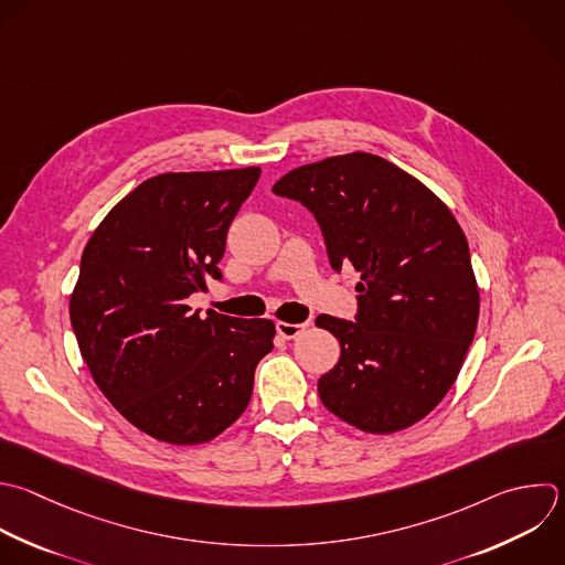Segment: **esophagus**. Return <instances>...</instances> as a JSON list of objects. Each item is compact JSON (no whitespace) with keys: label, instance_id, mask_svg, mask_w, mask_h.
Returning a JSON list of instances; mask_svg holds the SVG:
<instances>
[{"label":"esophagus","instance_id":"esophagus-1","mask_svg":"<svg viewBox=\"0 0 565 565\" xmlns=\"http://www.w3.org/2000/svg\"><path fill=\"white\" fill-rule=\"evenodd\" d=\"M305 329H307V322H298V324H294V322H282V320L276 322V331H278V335L285 338V340H291V338L300 335Z\"/></svg>","mask_w":565,"mask_h":565}]
</instances>
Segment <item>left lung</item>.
I'll return each mask as SVG.
<instances>
[{
    "label": "left lung",
    "mask_w": 565,
    "mask_h": 565,
    "mask_svg": "<svg viewBox=\"0 0 565 565\" xmlns=\"http://www.w3.org/2000/svg\"><path fill=\"white\" fill-rule=\"evenodd\" d=\"M274 194L316 216L335 271L360 274L355 322L316 320L340 342L338 364L318 380L322 404L364 433L413 426L457 380L477 329L459 223L424 183L366 152L296 168Z\"/></svg>",
    "instance_id": "obj_1"
}]
</instances>
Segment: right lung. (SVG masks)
I'll use <instances>...</instances> for the list:
<instances>
[{
  "label": "right lung",
  "mask_w": 565,
  "mask_h": 565,
  "mask_svg": "<svg viewBox=\"0 0 565 565\" xmlns=\"http://www.w3.org/2000/svg\"><path fill=\"white\" fill-rule=\"evenodd\" d=\"M260 168L168 172L121 199L90 236L71 322L93 380L154 439L203 444L247 408L271 320L192 313L188 298L221 280L227 230Z\"/></svg>",
  "instance_id": "add662e5"
}]
</instances>
